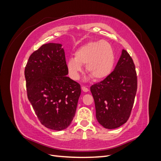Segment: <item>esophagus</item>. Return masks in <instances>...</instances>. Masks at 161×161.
I'll list each match as a JSON object with an SVG mask.
<instances>
[{"label":"esophagus","instance_id":"1","mask_svg":"<svg viewBox=\"0 0 161 161\" xmlns=\"http://www.w3.org/2000/svg\"><path fill=\"white\" fill-rule=\"evenodd\" d=\"M82 90L84 92H88L89 91V89L87 88V87H86V86H82Z\"/></svg>","mask_w":161,"mask_h":161}]
</instances>
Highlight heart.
I'll return each mask as SVG.
<instances>
[{"label":"heart","instance_id":"1","mask_svg":"<svg viewBox=\"0 0 161 161\" xmlns=\"http://www.w3.org/2000/svg\"><path fill=\"white\" fill-rule=\"evenodd\" d=\"M115 63L114 48L108 42H91L82 46L75 52V58H69L67 69L72 79L79 78L85 64L86 72L95 80H101L112 71Z\"/></svg>","mask_w":161,"mask_h":161}]
</instances>
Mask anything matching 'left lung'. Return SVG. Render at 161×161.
<instances>
[{"mask_svg":"<svg viewBox=\"0 0 161 161\" xmlns=\"http://www.w3.org/2000/svg\"><path fill=\"white\" fill-rule=\"evenodd\" d=\"M96 118L107 129H115L130 118L137 91V76L132 58L123 50L114 70L91 86Z\"/></svg>","mask_w":161,"mask_h":161,"instance_id":"8db88e82","label":"left lung"}]
</instances>
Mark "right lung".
<instances>
[{
	"mask_svg": "<svg viewBox=\"0 0 161 161\" xmlns=\"http://www.w3.org/2000/svg\"><path fill=\"white\" fill-rule=\"evenodd\" d=\"M60 43L42 45L29 58L25 69L27 93L41 124L56 131L74 118L80 85L70 79Z\"/></svg>",
	"mask_w": 161,
	"mask_h": 161,
	"instance_id": "1",
	"label": "right lung"
}]
</instances>
